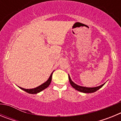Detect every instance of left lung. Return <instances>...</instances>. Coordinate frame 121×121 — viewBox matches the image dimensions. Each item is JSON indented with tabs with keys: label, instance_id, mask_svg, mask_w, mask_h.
<instances>
[{
	"label": "left lung",
	"instance_id": "1",
	"mask_svg": "<svg viewBox=\"0 0 121 121\" xmlns=\"http://www.w3.org/2000/svg\"><path fill=\"white\" fill-rule=\"evenodd\" d=\"M68 78H69V81H70V83L71 84V86L73 87L76 90L79 91H81V92L82 93H94L95 91H96L97 90H98L99 89H100L105 84H103L102 85H100V86H96V87H85V86H79V85H77L74 82H73L71 81V78H70V76L68 74Z\"/></svg>",
	"mask_w": 121,
	"mask_h": 121
}]
</instances>
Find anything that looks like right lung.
<instances>
[{
    "instance_id": "1",
    "label": "right lung",
    "mask_w": 121,
    "mask_h": 121,
    "mask_svg": "<svg viewBox=\"0 0 121 121\" xmlns=\"http://www.w3.org/2000/svg\"><path fill=\"white\" fill-rule=\"evenodd\" d=\"M53 71L52 72V73L51 74V75H50V78H48V79L47 81H46L45 82H44L43 84H42V85H39V86H37L36 88H31V89H25V88H22V87H20L19 86V88L22 89V90L25 91H26V92L30 94H37V93H39L40 91H42V90H43L44 89H45L46 88H47L48 86L50 85V83L51 82V79H52V74H53Z\"/></svg>"
}]
</instances>
